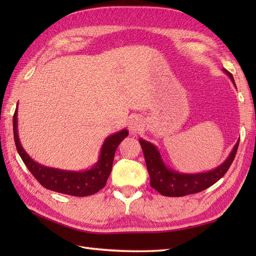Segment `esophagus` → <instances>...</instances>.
Here are the masks:
<instances>
[{
  "instance_id": "obj_1",
  "label": "esophagus",
  "mask_w": 256,
  "mask_h": 256,
  "mask_svg": "<svg viewBox=\"0 0 256 256\" xmlns=\"http://www.w3.org/2000/svg\"><path fill=\"white\" fill-rule=\"evenodd\" d=\"M143 126H144V123H143V121H142V118L135 116V118L130 120V122H128V130H130V132H131L132 134L138 133V132L140 131V130L143 128Z\"/></svg>"
}]
</instances>
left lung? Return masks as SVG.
<instances>
[{
  "mask_svg": "<svg viewBox=\"0 0 256 256\" xmlns=\"http://www.w3.org/2000/svg\"><path fill=\"white\" fill-rule=\"evenodd\" d=\"M224 72L229 76L233 84L236 86L233 76L226 69H224ZM238 140L231 150L229 157L214 170L198 174H184L167 167L165 162H162L160 153L156 146L148 142V140L140 138L146 167H148L150 177V186L167 197H182L186 194L202 192L224 176V174L229 170L236 157L238 148Z\"/></svg>",
  "mask_w": 256,
  "mask_h": 256,
  "instance_id": "1",
  "label": "left lung"
}]
</instances>
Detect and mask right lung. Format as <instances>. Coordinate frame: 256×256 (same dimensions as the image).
<instances>
[{"mask_svg":"<svg viewBox=\"0 0 256 256\" xmlns=\"http://www.w3.org/2000/svg\"><path fill=\"white\" fill-rule=\"evenodd\" d=\"M13 131L15 145L20 158L28 168L32 175L37 179V182L42 187L52 190V192L76 196V197H86V196L94 194L106 186L112 170L114 154H116L118 146L128 135V130L125 128L111 134L103 142L99 160L96 164L90 170L74 172L40 165L26 153L18 138V108H16L13 116Z\"/></svg>","mask_w":256,"mask_h":256,"instance_id":"obj_1","label":"right lung"}]
</instances>
